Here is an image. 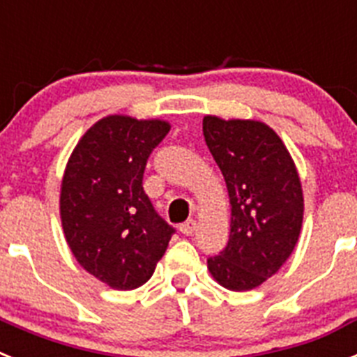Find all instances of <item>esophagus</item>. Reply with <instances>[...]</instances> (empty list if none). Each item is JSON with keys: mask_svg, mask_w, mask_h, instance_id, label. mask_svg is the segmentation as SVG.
<instances>
[{"mask_svg": "<svg viewBox=\"0 0 357 357\" xmlns=\"http://www.w3.org/2000/svg\"><path fill=\"white\" fill-rule=\"evenodd\" d=\"M195 230H197V222H195V220H188V222L181 225V232L184 236H191Z\"/></svg>", "mask_w": 357, "mask_h": 357, "instance_id": "34e87169", "label": "esophagus"}]
</instances>
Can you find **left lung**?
Instances as JSON below:
<instances>
[{"mask_svg":"<svg viewBox=\"0 0 357 357\" xmlns=\"http://www.w3.org/2000/svg\"><path fill=\"white\" fill-rule=\"evenodd\" d=\"M204 137L222 169L230 204V236L207 259L213 279L248 291L275 275L301 236L304 191L291 153L277 132L257 119L204 116Z\"/></svg>","mask_w":357,"mask_h":357,"instance_id":"8db88e82","label":"left lung"}]
</instances>
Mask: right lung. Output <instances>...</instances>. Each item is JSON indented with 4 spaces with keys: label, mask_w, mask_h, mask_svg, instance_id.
Returning <instances> with one entry per match:
<instances>
[{
    "label": "right lung",
    "mask_w": 357,
    "mask_h": 357,
    "mask_svg": "<svg viewBox=\"0 0 357 357\" xmlns=\"http://www.w3.org/2000/svg\"><path fill=\"white\" fill-rule=\"evenodd\" d=\"M169 128L166 119L109 114L85 130L66 164L59 200L66 241L85 272L112 289L143 286L172 239L143 189L148 157Z\"/></svg>",
    "instance_id": "right-lung-1"
}]
</instances>
